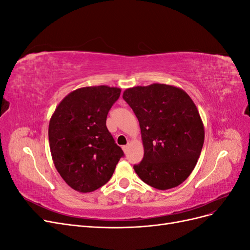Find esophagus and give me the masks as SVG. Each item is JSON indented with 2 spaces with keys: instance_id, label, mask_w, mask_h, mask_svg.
Instances as JSON below:
<instances>
[{
  "instance_id": "esophagus-1",
  "label": "esophagus",
  "mask_w": 250,
  "mask_h": 250,
  "mask_svg": "<svg viewBox=\"0 0 250 250\" xmlns=\"http://www.w3.org/2000/svg\"><path fill=\"white\" fill-rule=\"evenodd\" d=\"M128 147H129V144H127V145H125V146H123V147H122V149H123V151H124V152H125V153L127 152V150H128Z\"/></svg>"
}]
</instances>
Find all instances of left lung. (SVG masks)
<instances>
[{
	"mask_svg": "<svg viewBox=\"0 0 250 250\" xmlns=\"http://www.w3.org/2000/svg\"><path fill=\"white\" fill-rule=\"evenodd\" d=\"M123 99L137 116L144 157L134 165L144 183L169 190L190 176L200 156L204 127L195 103L184 89L153 83L134 86Z\"/></svg>",
	"mask_w": 250,
	"mask_h": 250,
	"instance_id": "1",
	"label": "left lung"
}]
</instances>
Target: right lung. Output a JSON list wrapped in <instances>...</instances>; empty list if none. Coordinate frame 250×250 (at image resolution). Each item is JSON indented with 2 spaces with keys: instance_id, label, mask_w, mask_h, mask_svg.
I'll return each mask as SVG.
<instances>
[{
  "instance_id": "add662e5",
  "label": "right lung",
  "mask_w": 250,
  "mask_h": 250,
  "mask_svg": "<svg viewBox=\"0 0 250 250\" xmlns=\"http://www.w3.org/2000/svg\"><path fill=\"white\" fill-rule=\"evenodd\" d=\"M120 94V88L107 85L81 87L65 96L51 117L52 160L74 190L88 193L104 186L124 156L106 127Z\"/></svg>"
}]
</instances>
